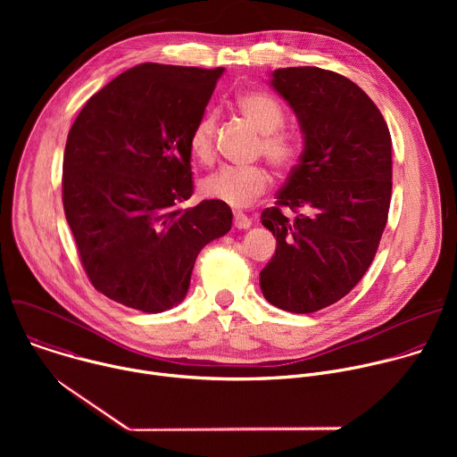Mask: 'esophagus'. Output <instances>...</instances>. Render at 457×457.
<instances>
[{
  "label": "esophagus",
  "mask_w": 457,
  "mask_h": 457,
  "mask_svg": "<svg viewBox=\"0 0 457 457\" xmlns=\"http://www.w3.org/2000/svg\"><path fill=\"white\" fill-rule=\"evenodd\" d=\"M233 224H235V228H238V229H247V228H251V219H249L247 215L237 212V213L233 215Z\"/></svg>",
  "instance_id": "34e87169"
}]
</instances>
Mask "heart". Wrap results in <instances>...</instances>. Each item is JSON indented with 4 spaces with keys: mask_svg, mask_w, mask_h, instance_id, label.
I'll return each mask as SVG.
<instances>
[{
    "mask_svg": "<svg viewBox=\"0 0 457 457\" xmlns=\"http://www.w3.org/2000/svg\"><path fill=\"white\" fill-rule=\"evenodd\" d=\"M240 113L262 134L258 152L280 170H289L300 157V141L296 136L280 129L286 122L284 108L271 96L262 92H245L237 97ZM217 117L204 113L189 134V152L201 162H212L215 148ZM271 184V177L262 166H224L203 182V193L208 199L229 208H247Z\"/></svg>",
    "mask_w": 457,
    "mask_h": 457,
    "instance_id": "1",
    "label": "heart"
}]
</instances>
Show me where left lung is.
<instances>
[{
  "label": "left lung",
  "instance_id": "obj_1",
  "mask_svg": "<svg viewBox=\"0 0 457 457\" xmlns=\"http://www.w3.org/2000/svg\"><path fill=\"white\" fill-rule=\"evenodd\" d=\"M271 87L293 108L303 150L277 206L260 217L277 237L260 289L278 309L307 314L344 298L372 264L393 191V141L370 97L337 72L278 69Z\"/></svg>",
  "mask_w": 457,
  "mask_h": 457
}]
</instances>
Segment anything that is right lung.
I'll return each mask as SVG.
<instances>
[{
    "instance_id": "add662e5",
    "label": "right lung",
    "mask_w": 457,
    "mask_h": 457,
    "mask_svg": "<svg viewBox=\"0 0 457 457\" xmlns=\"http://www.w3.org/2000/svg\"><path fill=\"white\" fill-rule=\"evenodd\" d=\"M224 69L143 62L79 112L62 159V206L104 296L143 312L184 300L201 249L231 229L229 206L193 193L189 134Z\"/></svg>"
}]
</instances>
